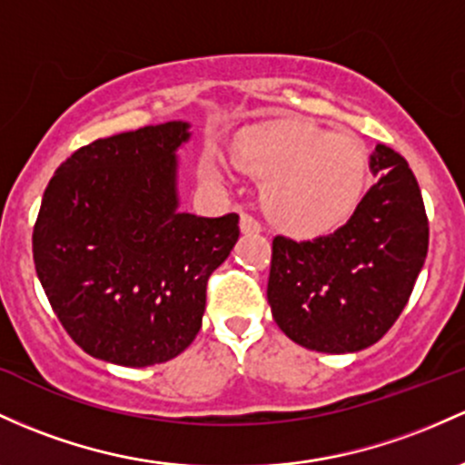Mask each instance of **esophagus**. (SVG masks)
<instances>
[{
    "mask_svg": "<svg viewBox=\"0 0 465 465\" xmlns=\"http://www.w3.org/2000/svg\"><path fill=\"white\" fill-rule=\"evenodd\" d=\"M241 232L242 233H260L262 232V224L256 216L252 213H241Z\"/></svg>",
    "mask_w": 465,
    "mask_h": 465,
    "instance_id": "esophagus-1",
    "label": "esophagus"
}]
</instances>
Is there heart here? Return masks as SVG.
Instances as JSON below:
<instances>
[{
    "instance_id": "obj_1",
    "label": "heart",
    "mask_w": 465,
    "mask_h": 465,
    "mask_svg": "<svg viewBox=\"0 0 465 465\" xmlns=\"http://www.w3.org/2000/svg\"><path fill=\"white\" fill-rule=\"evenodd\" d=\"M236 167L262 181V207L293 236H318L351 216L364 187V158L355 141L307 124H278L241 136ZM207 176L223 174L207 163Z\"/></svg>"
}]
</instances>
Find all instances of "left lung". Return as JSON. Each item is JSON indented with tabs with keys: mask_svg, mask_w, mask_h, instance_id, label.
Listing matches in <instances>:
<instances>
[{
	"mask_svg": "<svg viewBox=\"0 0 465 465\" xmlns=\"http://www.w3.org/2000/svg\"><path fill=\"white\" fill-rule=\"evenodd\" d=\"M375 185L329 236H275L267 300L282 333L320 353H355L395 324L428 253V218L406 158L371 156Z\"/></svg>",
	"mask_w": 465,
	"mask_h": 465,
	"instance_id": "1",
	"label": "left lung"
}]
</instances>
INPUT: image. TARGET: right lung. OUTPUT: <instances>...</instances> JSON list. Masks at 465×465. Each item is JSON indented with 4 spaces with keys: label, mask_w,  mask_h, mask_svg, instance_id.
Returning <instances> with one entry per match:
<instances>
[{
    "label": "right lung",
    "mask_w": 465,
    "mask_h": 465,
    "mask_svg": "<svg viewBox=\"0 0 465 465\" xmlns=\"http://www.w3.org/2000/svg\"><path fill=\"white\" fill-rule=\"evenodd\" d=\"M170 121L96 139L50 178L33 258L54 315L85 353L119 366L161 364L192 344L207 280L236 244L238 213L178 212Z\"/></svg>",
    "instance_id": "1"
}]
</instances>
